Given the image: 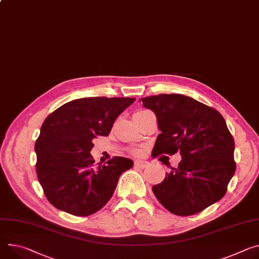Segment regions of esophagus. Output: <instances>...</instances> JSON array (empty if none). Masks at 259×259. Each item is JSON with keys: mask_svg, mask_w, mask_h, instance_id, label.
<instances>
[{"mask_svg": "<svg viewBox=\"0 0 259 259\" xmlns=\"http://www.w3.org/2000/svg\"><path fill=\"white\" fill-rule=\"evenodd\" d=\"M149 165V162L143 160H136L134 161V166L138 168H146Z\"/></svg>", "mask_w": 259, "mask_h": 259, "instance_id": "obj_1", "label": "esophagus"}]
</instances>
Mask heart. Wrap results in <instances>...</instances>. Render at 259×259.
<instances>
[{
    "label": "heart",
    "instance_id": "b5f03b06",
    "mask_svg": "<svg viewBox=\"0 0 259 259\" xmlns=\"http://www.w3.org/2000/svg\"><path fill=\"white\" fill-rule=\"evenodd\" d=\"M145 111H148V110H139V111L135 112V113H134V115H135V114H139V113H143V112H145ZM140 152H142V151L138 150V149H133V150H132V153H133V154H135V155L140 154Z\"/></svg>",
    "mask_w": 259,
    "mask_h": 259
}]
</instances>
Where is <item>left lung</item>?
Masks as SVG:
<instances>
[{
  "instance_id": "obj_1",
  "label": "left lung",
  "mask_w": 259,
  "mask_h": 259,
  "mask_svg": "<svg viewBox=\"0 0 259 259\" xmlns=\"http://www.w3.org/2000/svg\"><path fill=\"white\" fill-rule=\"evenodd\" d=\"M142 101L155 112L161 131L152 156H182L179 166L152 188L159 202L175 215L190 216L220 200L236 171L234 140L221 113L181 94Z\"/></svg>"
}]
</instances>
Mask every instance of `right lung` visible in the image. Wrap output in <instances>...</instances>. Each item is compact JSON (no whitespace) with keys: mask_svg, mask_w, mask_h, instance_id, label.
I'll return each instance as SVG.
<instances>
[{"mask_svg":"<svg viewBox=\"0 0 259 259\" xmlns=\"http://www.w3.org/2000/svg\"><path fill=\"white\" fill-rule=\"evenodd\" d=\"M135 98L92 97L65 103L43 122L35 144L36 172L48 200L74 216H90L111 198L133 161L113 157L94 167L93 139L107 136Z\"/></svg>","mask_w":259,"mask_h":259,"instance_id":"1","label":"right lung"}]
</instances>
